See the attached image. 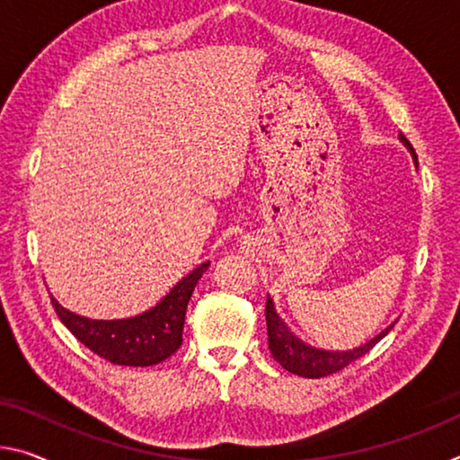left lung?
I'll use <instances>...</instances> for the list:
<instances>
[{
  "mask_svg": "<svg viewBox=\"0 0 460 460\" xmlns=\"http://www.w3.org/2000/svg\"><path fill=\"white\" fill-rule=\"evenodd\" d=\"M401 141H403L413 153L411 143L407 141L403 135H401ZM415 162H418V157H415ZM266 325H268L270 352H272L274 360L279 362L282 368H287L288 373L305 376V378H323L333 373H340V370H344L348 364L362 358L364 354L370 352V348H375V344H378V341H381L385 335L393 330V325L395 323L378 333L375 340L367 341L364 346L349 349V352H327V349H315L307 344H303L301 340L295 338V335L288 332V327L284 325L282 319L276 315L272 298H266Z\"/></svg>",
  "mask_w": 460,
  "mask_h": 460,
  "instance_id": "obj_1",
  "label": "left lung"
}]
</instances>
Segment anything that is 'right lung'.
Masks as SVG:
<instances>
[{"instance_id":"right-lung-1","label":"right lung","mask_w":460,"mask_h":460,"mask_svg":"<svg viewBox=\"0 0 460 460\" xmlns=\"http://www.w3.org/2000/svg\"><path fill=\"white\" fill-rule=\"evenodd\" d=\"M207 268L208 261H204L192 270L157 307L138 317L119 319V322H96V319L79 317L63 309L55 298H50V303L65 327L100 358L122 364V367H153L170 358L181 346L188 301Z\"/></svg>"}]
</instances>
